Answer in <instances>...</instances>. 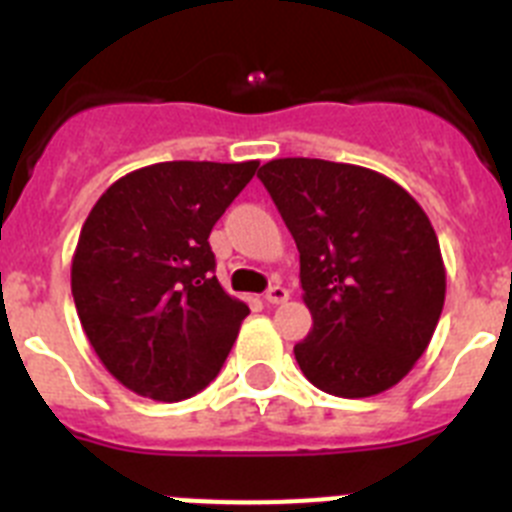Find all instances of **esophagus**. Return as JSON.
Returning <instances> with one entry per match:
<instances>
[{"label":"esophagus","instance_id":"esophagus-1","mask_svg":"<svg viewBox=\"0 0 512 512\" xmlns=\"http://www.w3.org/2000/svg\"><path fill=\"white\" fill-rule=\"evenodd\" d=\"M264 300L269 302V305H282V302L289 300V292L282 287V284H274V287L266 289Z\"/></svg>","mask_w":512,"mask_h":512}]
</instances>
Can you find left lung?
I'll return each instance as SVG.
<instances>
[{"label":"left lung","instance_id":"obj_1","mask_svg":"<svg viewBox=\"0 0 512 512\" xmlns=\"http://www.w3.org/2000/svg\"><path fill=\"white\" fill-rule=\"evenodd\" d=\"M300 251L312 330L295 346L302 374L336 397L390 390L423 356L446 297L436 230L400 184L323 158L259 169Z\"/></svg>","mask_w":512,"mask_h":512}]
</instances>
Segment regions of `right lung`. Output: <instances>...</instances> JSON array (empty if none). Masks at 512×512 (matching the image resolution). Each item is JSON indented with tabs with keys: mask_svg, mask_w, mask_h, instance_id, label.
<instances>
[{
	"mask_svg": "<svg viewBox=\"0 0 512 512\" xmlns=\"http://www.w3.org/2000/svg\"><path fill=\"white\" fill-rule=\"evenodd\" d=\"M256 169L164 161L117 179L89 212L71 295L99 361L135 395L187 400L228 359L248 307L217 282L207 238Z\"/></svg>",
	"mask_w": 512,
	"mask_h": 512,
	"instance_id": "add662e5",
	"label": "right lung"
}]
</instances>
